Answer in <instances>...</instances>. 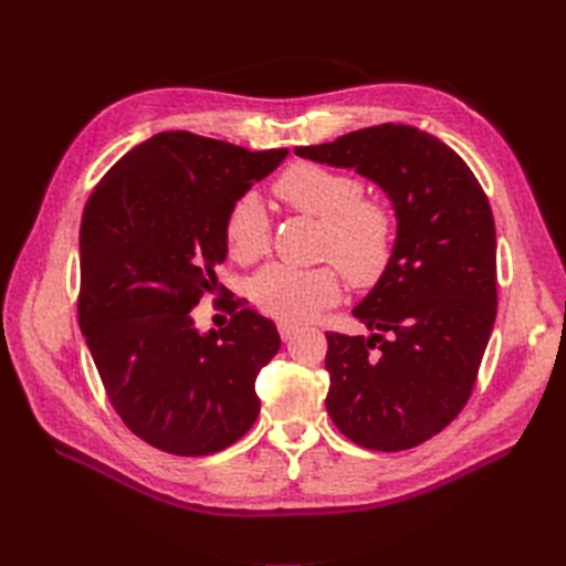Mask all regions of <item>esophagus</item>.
Wrapping results in <instances>:
<instances>
[{
	"label": "esophagus",
	"mask_w": 566,
	"mask_h": 566,
	"mask_svg": "<svg viewBox=\"0 0 566 566\" xmlns=\"http://www.w3.org/2000/svg\"><path fill=\"white\" fill-rule=\"evenodd\" d=\"M279 333H281L283 340H290L297 333V326H293V324H279Z\"/></svg>",
	"instance_id": "34e87169"
}]
</instances>
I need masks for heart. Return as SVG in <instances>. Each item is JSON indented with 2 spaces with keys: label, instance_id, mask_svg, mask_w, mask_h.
I'll use <instances>...</instances> for the list:
<instances>
[{
  "label": "heart",
  "instance_id": "obj_1",
  "mask_svg": "<svg viewBox=\"0 0 566 566\" xmlns=\"http://www.w3.org/2000/svg\"><path fill=\"white\" fill-rule=\"evenodd\" d=\"M273 192L293 211L318 221L316 254L338 265L357 287H371L386 276L395 252V219L386 205L364 200V182L318 164H293ZM271 223L259 197H238L226 213V250L238 264H252L269 250ZM250 295L259 312L304 324L340 300V276L334 266H266L252 279Z\"/></svg>",
  "mask_w": 566,
  "mask_h": 566
}]
</instances>
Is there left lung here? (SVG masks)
<instances>
[{"label": "left lung", "mask_w": 566, "mask_h": 566, "mask_svg": "<svg viewBox=\"0 0 566 566\" xmlns=\"http://www.w3.org/2000/svg\"><path fill=\"white\" fill-rule=\"evenodd\" d=\"M388 195L392 262L353 314L371 335L326 333V409L366 450L421 446L460 415L497 312L495 221L464 159L426 130L384 124L295 147Z\"/></svg>", "instance_id": "left-lung-1"}]
</instances>
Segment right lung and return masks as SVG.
<instances>
[{"label":"right lung","mask_w":566,"mask_h":566,"mask_svg":"<svg viewBox=\"0 0 566 566\" xmlns=\"http://www.w3.org/2000/svg\"><path fill=\"white\" fill-rule=\"evenodd\" d=\"M285 157L157 133L85 205L81 331L118 417L164 452L213 454L259 417L254 380L281 347L276 324L238 300L226 304V328L202 333L192 310L223 290L228 209Z\"/></svg>","instance_id":"right-lung-1"}]
</instances>
